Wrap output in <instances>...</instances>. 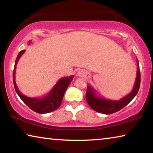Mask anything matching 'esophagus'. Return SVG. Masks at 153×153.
<instances>
[{
    "instance_id": "obj_1",
    "label": "esophagus",
    "mask_w": 153,
    "mask_h": 153,
    "mask_svg": "<svg viewBox=\"0 0 153 153\" xmlns=\"http://www.w3.org/2000/svg\"><path fill=\"white\" fill-rule=\"evenodd\" d=\"M77 76H79V77H82V76H84L85 75H86V73H85L84 71L83 70H79L78 71V72H77Z\"/></svg>"
}]
</instances>
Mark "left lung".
<instances>
[{"label": "left lung", "mask_w": 153, "mask_h": 153, "mask_svg": "<svg viewBox=\"0 0 153 153\" xmlns=\"http://www.w3.org/2000/svg\"><path fill=\"white\" fill-rule=\"evenodd\" d=\"M137 65H138V70L136 72V77L133 88L129 94L121 98L120 100H108L98 97L94 88L88 85L87 87L86 99L90 107L97 112L109 115L121 110L129 104V102L136 96L140 85V72L138 59H137Z\"/></svg>", "instance_id": "obj_1"}]
</instances>
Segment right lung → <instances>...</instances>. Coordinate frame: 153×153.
<instances>
[{"label": "right lung", "instance_id": "right-lung-1", "mask_svg": "<svg viewBox=\"0 0 153 153\" xmlns=\"http://www.w3.org/2000/svg\"><path fill=\"white\" fill-rule=\"evenodd\" d=\"M31 43L30 41L28 45ZM25 50L20 51L16 58L14 66L13 74V84L15 90L17 94L19 95L21 99L24 102L27 107H29L32 111L38 113H48L55 111L60 107L62 100H63V96L65 92L67 87L69 86L72 79L74 77V76H71L69 77H63L61 78L56 82L53 88L46 94L45 97L42 98H31L27 97L21 92L17 86L16 82H15V71H16V66L21 56L25 53Z\"/></svg>", "mask_w": 153, "mask_h": 153}]
</instances>
